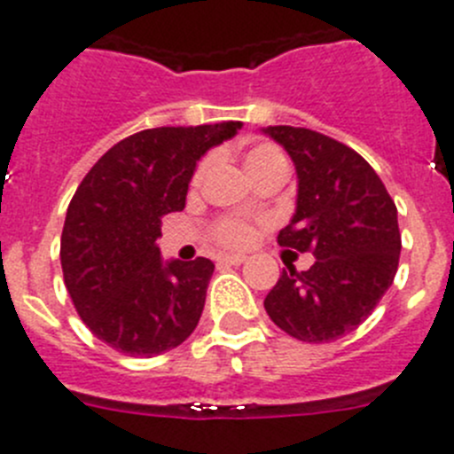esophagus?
<instances>
[{
    "mask_svg": "<svg viewBox=\"0 0 454 454\" xmlns=\"http://www.w3.org/2000/svg\"><path fill=\"white\" fill-rule=\"evenodd\" d=\"M222 262L237 267V264L247 262V257H244V255H235V253H226V255H222Z\"/></svg>",
    "mask_w": 454,
    "mask_h": 454,
    "instance_id": "34e87169",
    "label": "esophagus"
}]
</instances>
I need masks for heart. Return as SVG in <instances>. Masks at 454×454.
<instances>
[{"mask_svg": "<svg viewBox=\"0 0 454 454\" xmlns=\"http://www.w3.org/2000/svg\"><path fill=\"white\" fill-rule=\"evenodd\" d=\"M283 160V153L271 145H255L253 149L247 151L244 156V162H247V169H255V167L269 165V162ZM217 239L223 244H231V247H239L248 239L251 231H248L247 223L235 222V219H228V222H222L217 226Z\"/></svg>", "mask_w": 454, "mask_h": 454, "instance_id": "obj_1", "label": "heart"}]
</instances>
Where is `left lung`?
I'll return each mask as SVG.
<instances>
[{"label": "left lung", "mask_w": 454, "mask_h": 454, "mask_svg": "<svg viewBox=\"0 0 454 454\" xmlns=\"http://www.w3.org/2000/svg\"><path fill=\"white\" fill-rule=\"evenodd\" d=\"M262 133L287 151L298 181L296 210L278 244L317 257L308 271L283 269L264 309L301 341H334L366 321L394 283L398 210L357 151L309 129Z\"/></svg>", "instance_id": "obj_1"}]
</instances>
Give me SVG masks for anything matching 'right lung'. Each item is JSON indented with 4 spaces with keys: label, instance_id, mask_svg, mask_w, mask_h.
I'll return each instance as SVG.
<instances>
[{
    "label": "right lung",
    "instance_id": "1",
    "mask_svg": "<svg viewBox=\"0 0 454 454\" xmlns=\"http://www.w3.org/2000/svg\"><path fill=\"white\" fill-rule=\"evenodd\" d=\"M242 121L160 126L99 158L65 215L60 264L76 312L97 339L130 357L176 348L194 333L215 264L165 260L160 223L185 207L197 162Z\"/></svg>",
    "mask_w": 454,
    "mask_h": 454
}]
</instances>
